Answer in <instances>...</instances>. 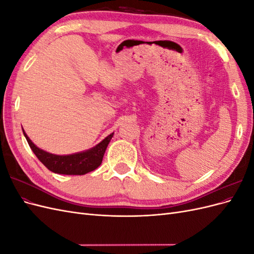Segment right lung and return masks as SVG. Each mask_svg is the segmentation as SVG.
<instances>
[{"instance_id": "add662e5", "label": "right lung", "mask_w": 254, "mask_h": 254, "mask_svg": "<svg viewBox=\"0 0 254 254\" xmlns=\"http://www.w3.org/2000/svg\"><path fill=\"white\" fill-rule=\"evenodd\" d=\"M23 134H24L29 147L32 148L36 157L51 172L61 175H84L96 170L102 164L107 146H108L109 142L111 141L114 132L105 137L101 143H98L94 147L84 151L75 152L72 153V155L64 156L54 155V153L37 147L32 142V140L27 136L24 130H23Z\"/></svg>"}]
</instances>
